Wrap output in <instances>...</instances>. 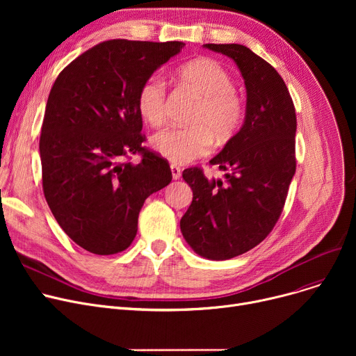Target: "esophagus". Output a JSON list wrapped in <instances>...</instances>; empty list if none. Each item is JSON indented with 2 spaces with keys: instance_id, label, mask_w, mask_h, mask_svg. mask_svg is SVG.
Instances as JSON below:
<instances>
[{
  "instance_id": "obj_1",
  "label": "esophagus",
  "mask_w": 356,
  "mask_h": 356,
  "mask_svg": "<svg viewBox=\"0 0 356 356\" xmlns=\"http://www.w3.org/2000/svg\"><path fill=\"white\" fill-rule=\"evenodd\" d=\"M170 168H172V176H173V179H175V180H177V179H180V177H181V170H180V167H177L176 164H172V165H170Z\"/></svg>"
}]
</instances>
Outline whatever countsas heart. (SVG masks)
I'll return each instance as SVG.
<instances>
[{
	"instance_id": "obj_1",
	"label": "heart",
	"mask_w": 356,
	"mask_h": 356,
	"mask_svg": "<svg viewBox=\"0 0 356 356\" xmlns=\"http://www.w3.org/2000/svg\"><path fill=\"white\" fill-rule=\"evenodd\" d=\"M177 79L196 98L189 128H165L152 138V147L173 164H186L207 156L212 143L231 141L244 122V99L236 93L232 74L218 60L197 58L177 70ZM167 90L159 76L145 79L137 93V111L149 125L159 127L165 117Z\"/></svg>"
}]
</instances>
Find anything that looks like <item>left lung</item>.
<instances>
[{"label":"left lung","mask_w":356,"mask_h":356,"mask_svg":"<svg viewBox=\"0 0 356 356\" xmlns=\"http://www.w3.org/2000/svg\"><path fill=\"white\" fill-rule=\"evenodd\" d=\"M231 58L247 88V114L238 134L211 160L227 172L208 179L200 167L183 172L193 199L180 229L193 251L229 259L264 241L283 212L296 173V109L278 72L242 44H204Z\"/></svg>","instance_id":"8db88e82"}]
</instances>
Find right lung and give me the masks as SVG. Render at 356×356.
<instances>
[{
	"mask_svg": "<svg viewBox=\"0 0 356 356\" xmlns=\"http://www.w3.org/2000/svg\"><path fill=\"white\" fill-rule=\"evenodd\" d=\"M181 42L106 40L54 81L40 136L43 192L53 216L83 250L111 255L137 235L145 199L172 181L167 160L143 143L141 83ZM138 154V165L125 162Z\"/></svg>",
	"mask_w": 356,
	"mask_h": 356,
	"instance_id": "1",
	"label": "right lung"
}]
</instances>
